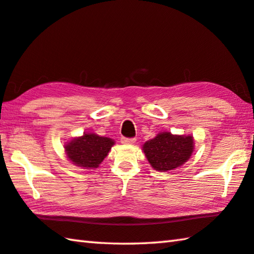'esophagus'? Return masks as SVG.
Masks as SVG:
<instances>
[{"label": "esophagus", "instance_id": "1", "mask_svg": "<svg viewBox=\"0 0 254 254\" xmlns=\"http://www.w3.org/2000/svg\"><path fill=\"white\" fill-rule=\"evenodd\" d=\"M121 142L123 144H133L135 142V139H133V137H121Z\"/></svg>", "mask_w": 254, "mask_h": 254}]
</instances>
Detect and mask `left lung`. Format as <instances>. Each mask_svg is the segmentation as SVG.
Instances as JSON below:
<instances>
[{
	"label": "left lung",
	"instance_id": "8db88e82",
	"mask_svg": "<svg viewBox=\"0 0 254 254\" xmlns=\"http://www.w3.org/2000/svg\"><path fill=\"white\" fill-rule=\"evenodd\" d=\"M143 152L153 169L168 171L184 165L194 151L191 135H174L170 132H161L147 141Z\"/></svg>",
	"mask_w": 254,
	"mask_h": 254
}]
</instances>
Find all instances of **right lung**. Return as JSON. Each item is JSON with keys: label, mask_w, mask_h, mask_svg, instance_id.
Listing matches in <instances>:
<instances>
[{"label": "right lung", "mask_w": 254, "mask_h": 254, "mask_svg": "<svg viewBox=\"0 0 254 254\" xmlns=\"http://www.w3.org/2000/svg\"><path fill=\"white\" fill-rule=\"evenodd\" d=\"M114 145V140L100 136L95 133H84L65 144L67 158L75 166L84 169H94L101 165Z\"/></svg>", "instance_id": "add662e5"}]
</instances>
